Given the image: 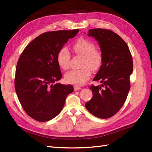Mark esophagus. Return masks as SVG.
<instances>
[{"mask_svg": "<svg viewBox=\"0 0 152 152\" xmlns=\"http://www.w3.org/2000/svg\"><path fill=\"white\" fill-rule=\"evenodd\" d=\"M81 89H82V88H80V87H78V86H74V91H77V90H80Z\"/></svg>", "mask_w": 152, "mask_h": 152, "instance_id": "esophagus-1", "label": "esophagus"}]
</instances>
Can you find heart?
I'll return each mask as SVG.
<instances>
[{
	"label": "heart",
	"mask_w": 152,
	"mask_h": 152,
	"mask_svg": "<svg viewBox=\"0 0 152 152\" xmlns=\"http://www.w3.org/2000/svg\"><path fill=\"white\" fill-rule=\"evenodd\" d=\"M72 49L76 56L82 57L78 70H70L64 75L66 82L70 84L81 86L89 79L91 70L96 71L102 63L101 51L95 49V44L91 41L81 38L76 40L72 45ZM70 54L65 47L61 48L57 54V62L61 69L67 70L69 67Z\"/></svg>",
	"instance_id": "b5f03b06"
}]
</instances>
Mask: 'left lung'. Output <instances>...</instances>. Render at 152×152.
I'll return each mask as SVG.
<instances>
[{"label":"left lung","mask_w":152,"mask_h":152,"mask_svg":"<svg viewBox=\"0 0 152 152\" xmlns=\"http://www.w3.org/2000/svg\"><path fill=\"white\" fill-rule=\"evenodd\" d=\"M88 36L95 37L101 47L102 63L93 80L102 84L90 87L93 96L86 103V107L96 117L107 119L118 112L127 99L133 70V58L127 44L111 30L92 28Z\"/></svg>","instance_id":"left-lung-1"}]
</instances>
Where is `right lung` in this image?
I'll list each match as a JSON object with an SVG mask.
<instances>
[{"label": "right lung", "instance_id": "add662e5", "mask_svg": "<svg viewBox=\"0 0 152 152\" xmlns=\"http://www.w3.org/2000/svg\"><path fill=\"white\" fill-rule=\"evenodd\" d=\"M79 29L49 31L41 34L23 51L18 61L15 89L23 109L38 121H47L59 114L71 85L55 83L62 78L57 54ZM54 84L53 85V83Z\"/></svg>", "mask_w": 152, "mask_h": 152}]
</instances>
